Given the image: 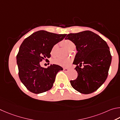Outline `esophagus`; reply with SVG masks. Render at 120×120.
I'll return each instance as SVG.
<instances>
[{
  "mask_svg": "<svg viewBox=\"0 0 120 120\" xmlns=\"http://www.w3.org/2000/svg\"><path fill=\"white\" fill-rule=\"evenodd\" d=\"M70 68H64V71L65 72H68V71H70Z\"/></svg>",
  "mask_w": 120,
  "mask_h": 120,
  "instance_id": "obj_1",
  "label": "esophagus"
}]
</instances>
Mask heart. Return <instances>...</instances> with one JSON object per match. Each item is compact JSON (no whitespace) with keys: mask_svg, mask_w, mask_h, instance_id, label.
Wrapping results in <instances>:
<instances>
[{"mask_svg":"<svg viewBox=\"0 0 120 120\" xmlns=\"http://www.w3.org/2000/svg\"><path fill=\"white\" fill-rule=\"evenodd\" d=\"M62 44L67 49L70 50L72 49L73 48L75 47V44L73 43L70 40L66 39L63 41ZM51 54L52 55H54V47L52 48L51 50ZM71 62H72V60L71 58H57L54 60V63L55 64L63 66V67H68L70 66Z\"/></svg>","mask_w":120,"mask_h":120,"instance_id":"1","label":"heart"}]
</instances>
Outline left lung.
Here are the masks:
<instances>
[{
  "label": "left lung",
  "instance_id": "8db88e82",
  "mask_svg": "<svg viewBox=\"0 0 120 120\" xmlns=\"http://www.w3.org/2000/svg\"><path fill=\"white\" fill-rule=\"evenodd\" d=\"M65 39H69L76 46L77 53L73 64L78 76L71 81L72 86L82 94H88L96 91L108 77L112 60L110 49L100 36L91 31L70 33ZM84 68H81V65Z\"/></svg>",
  "mask_w": 120,
  "mask_h": 120
}]
</instances>
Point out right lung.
<instances>
[{
	"label": "right lung",
	"instance_id": "obj_1",
	"mask_svg": "<svg viewBox=\"0 0 120 120\" xmlns=\"http://www.w3.org/2000/svg\"><path fill=\"white\" fill-rule=\"evenodd\" d=\"M66 36L39 30L26 38L21 44L16 57L18 74L21 82L29 91L39 94L52 89L57 73L63 69L56 64L42 68L40 62L49 58L53 46Z\"/></svg>",
	"mask_w": 120,
	"mask_h": 120
}]
</instances>
